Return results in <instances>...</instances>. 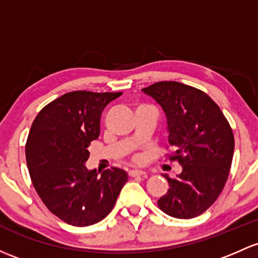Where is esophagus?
I'll return each mask as SVG.
<instances>
[{"instance_id": "34e87169", "label": "esophagus", "mask_w": 258, "mask_h": 258, "mask_svg": "<svg viewBox=\"0 0 258 258\" xmlns=\"http://www.w3.org/2000/svg\"><path fill=\"white\" fill-rule=\"evenodd\" d=\"M146 172L143 170H138V169H132L128 172L130 177H140V175H145Z\"/></svg>"}]
</instances>
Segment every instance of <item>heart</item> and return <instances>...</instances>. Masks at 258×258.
<instances>
[{"mask_svg": "<svg viewBox=\"0 0 258 258\" xmlns=\"http://www.w3.org/2000/svg\"><path fill=\"white\" fill-rule=\"evenodd\" d=\"M136 161H137V162H140V161H141V158H140V157H137V158H136Z\"/></svg>", "mask_w": 258, "mask_h": 258, "instance_id": "obj_1", "label": "heart"}]
</instances>
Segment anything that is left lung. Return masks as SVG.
<instances>
[{
	"label": "left lung",
	"mask_w": 258,
	"mask_h": 258,
	"mask_svg": "<svg viewBox=\"0 0 258 258\" xmlns=\"http://www.w3.org/2000/svg\"><path fill=\"white\" fill-rule=\"evenodd\" d=\"M142 91L164 111L168 142L181 173L163 175L169 189L158 207L169 216L191 219L214 204L224 189L234 156L232 130L220 107L202 90L177 81H159Z\"/></svg>",
	"instance_id": "8db88e82"
}]
</instances>
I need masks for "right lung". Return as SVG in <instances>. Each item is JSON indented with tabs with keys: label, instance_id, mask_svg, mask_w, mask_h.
<instances>
[{
	"label": "right lung",
	"instance_id": "obj_1",
	"mask_svg": "<svg viewBox=\"0 0 258 258\" xmlns=\"http://www.w3.org/2000/svg\"><path fill=\"white\" fill-rule=\"evenodd\" d=\"M122 93L73 91L44 106L32 123L26 159L42 202L60 220L89 226L110 214L128 179L112 167L89 170L88 147L100 135V117Z\"/></svg>",
	"mask_w": 258,
	"mask_h": 258
}]
</instances>
